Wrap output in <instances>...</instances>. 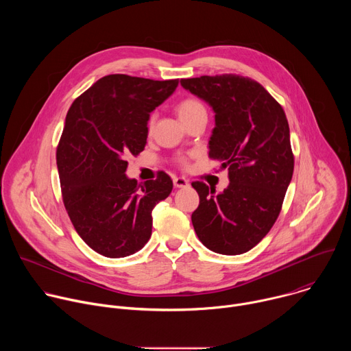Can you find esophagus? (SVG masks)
Wrapping results in <instances>:
<instances>
[{"label":"esophagus","instance_id":"esophagus-1","mask_svg":"<svg viewBox=\"0 0 351 351\" xmlns=\"http://www.w3.org/2000/svg\"><path fill=\"white\" fill-rule=\"evenodd\" d=\"M173 184H175V187H178V189H180V187H187V186H189V180L179 176V178H175V179H173Z\"/></svg>","mask_w":351,"mask_h":351}]
</instances>
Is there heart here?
Wrapping results in <instances>:
<instances>
[{"label": "heart", "instance_id": "heart-1", "mask_svg": "<svg viewBox=\"0 0 351 351\" xmlns=\"http://www.w3.org/2000/svg\"><path fill=\"white\" fill-rule=\"evenodd\" d=\"M176 112L183 123L189 122L190 119H193L198 115H207L204 104L199 101L197 97H193V95H189V97H184L183 99H180L176 106ZM153 123H154V117L148 119V129L153 128Z\"/></svg>", "mask_w": 351, "mask_h": 351}]
</instances>
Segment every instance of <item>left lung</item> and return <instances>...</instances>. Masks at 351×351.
I'll use <instances>...</instances> for the list:
<instances>
[{"instance_id": "8db88e82", "label": "left lung", "mask_w": 351, "mask_h": 351, "mask_svg": "<svg viewBox=\"0 0 351 351\" xmlns=\"http://www.w3.org/2000/svg\"><path fill=\"white\" fill-rule=\"evenodd\" d=\"M215 112L210 158L228 168L229 186L215 195L203 182L191 214L194 230L211 252L247 253L271 230L293 176L294 157L283 108L256 80L239 75L182 79Z\"/></svg>"}]
</instances>
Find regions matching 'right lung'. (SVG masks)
<instances>
[{
    "label": "right lung",
    "instance_id": "right-lung-1",
    "mask_svg": "<svg viewBox=\"0 0 351 351\" xmlns=\"http://www.w3.org/2000/svg\"><path fill=\"white\" fill-rule=\"evenodd\" d=\"M179 80L108 75L72 103L57 147L62 199L77 234L108 258L134 254L152 237L153 208L173 187L165 172L137 183L129 154L147 143V122Z\"/></svg>",
    "mask_w": 351,
    "mask_h": 351
}]
</instances>
